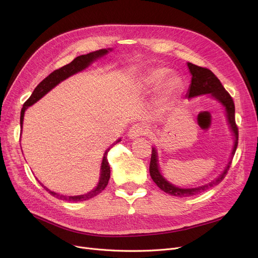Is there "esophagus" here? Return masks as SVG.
Listing matches in <instances>:
<instances>
[{"mask_svg":"<svg viewBox=\"0 0 258 258\" xmlns=\"http://www.w3.org/2000/svg\"><path fill=\"white\" fill-rule=\"evenodd\" d=\"M145 134H146V130L143 126H141L139 124H135L128 130L127 137L130 139H136L141 136H144Z\"/></svg>","mask_w":258,"mask_h":258,"instance_id":"1","label":"esophagus"}]
</instances>
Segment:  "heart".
I'll return each mask as SVG.
<instances>
[{"label":"heart","instance_id":"b5f03b06","mask_svg":"<svg viewBox=\"0 0 258 258\" xmlns=\"http://www.w3.org/2000/svg\"><path fill=\"white\" fill-rule=\"evenodd\" d=\"M169 70L167 68H154V69L147 71L141 76L139 80V88L144 92L152 91L157 88L158 84L167 76ZM159 86L157 89L155 101L157 104H163L169 100V98L173 95L175 89H177V81H175L174 77H168Z\"/></svg>","mask_w":258,"mask_h":258}]
</instances>
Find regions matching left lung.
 Returning a JSON list of instances; mask_svg holds the SVG:
<instances>
[{
	"mask_svg": "<svg viewBox=\"0 0 258 258\" xmlns=\"http://www.w3.org/2000/svg\"><path fill=\"white\" fill-rule=\"evenodd\" d=\"M187 67L191 75V81H190V85H189L188 92L186 94V98L191 99L199 96H203V95H207V96L214 99L216 102H219L225 110V115L227 118L228 125L230 131L232 133L234 142H233L231 153H230L228 163L226 164V167L221 172L219 177L205 185L198 186V187H189V188L175 186L174 184L170 183L168 180L164 178V175L162 174L160 170L158 152L156 150V147L153 146L151 164H150L151 177L161 190H163L164 192L170 196L178 197V198L192 197L207 190V189H209L210 187L220 184L222 180L225 178V175L227 174L230 165H231V162L238 143V130L235 124V116H234L235 107H234V102L231 96H230L229 93L225 90L219 78L216 77L210 70L206 69V68L196 66L191 62H187Z\"/></svg>",
	"mask_w": 258,
	"mask_h": 258,
	"instance_id": "left-lung-1",
	"label": "left lung"
}]
</instances>
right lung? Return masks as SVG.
<instances>
[{
	"mask_svg": "<svg viewBox=\"0 0 258 258\" xmlns=\"http://www.w3.org/2000/svg\"><path fill=\"white\" fill-rule=\"evenodd\" d=\"M113 48H107V49H100L97 51H94L88 54H85V55H80L77 56L76 58H74L70 63H68L63 67H61L60 69L55 70L54 72H52L49 76H47L44 80L40 81V83L37 85V87L34 89L33 93L31 94V96L29 97V99L27 100L21 111V119H20V123H21V132L23 131V121H24V116H25V112L27 108L29 106L33 105L35 102H37L39 99H42L46 94H48L52 89L55 88L57 85H59L61 81L66 80L67 78H69L79 72H83L84 70H86L87 68H89L93 62L97 61L98 59H101L102 57H104L105 55H107L108 53L113 52ZM121 141V138L117 139L110 147L106 148L103 157H102V161H101V166H100V173H99V180L98 183L94 189H92L91 191L85 194V195H79V196H63L60 194H57L55 191L50 190L49 188H47L46 186H44L43 183L39 184L42 185L46 190L52 195L53 197H55L58 200H62V201H68V202H83V201H87L90 200L94 197H96L97 195H99L102 190H104V188L106 187L108 180H110V175H111V169H110V165H108V161H107V153L110 151V148L112 146H114L115 144H117L118 142Z\"/></svg>",
	"mask_w": 258,
	"mask_h": 258,
	"instance_id": "right-lung-1",
	"label": "right lung"
}]
</instances>
